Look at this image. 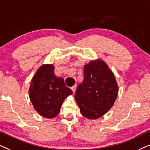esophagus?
Masks as SVG:
<instances>
[{"label":"esophagus","instance_id":"1","mask_svg":"<svg viewBox=\"0 0 150 150\" xmlns=\"http://www.w3.org/2000/svg\"><path fill=\"white\" fill-rule=\"evenodd\" d=\"M76 87H77V86L76 85H74L73 87H71V89L72 90V91L74 92H74L76 91Z\"/></svg>","mask_w":150,"mask_h":150}]
</instances>
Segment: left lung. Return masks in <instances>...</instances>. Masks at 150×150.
Returning <instances> with one entry per match:
<instances>
[{
  "mask_svg": "<svg viewBox=\"0 0 150 150\" xmlns=\"http://www.w3.org/2000/svg\"><path fill=\"white\" fill-rule=\"evenodd\" d=\"M118 94L114 74L104 61H91L84 66V80L78 86L75 100L86 118L96 120L109 110Z\"/></svg>",
  "mask_w": 150,
  "mask_h": 150,
  "instance_id": "left-lung-1",
  "label": "left lung"
}]
</instances>
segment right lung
I'll use <instances>...</instances> for the list:
<instances>
[{
  "instance_id": "right-lung-1",
  "label": "right lung",
  "mask_w": 150,
  "mask_h": 150,
  "mask_svg": "<svg viewBox=\"0 0 150 150\" xmlns=\"http://www.w3.org/2000/svg\"><path fill=\"white\" fill-rule=\"evenodd\" d=\"M54 69L53 64L42 65L33 77L28 91L35 110L48 119L59 113L63 101L73 93L63 78L55 76Z\"/></svg>"
}]
</instances>
